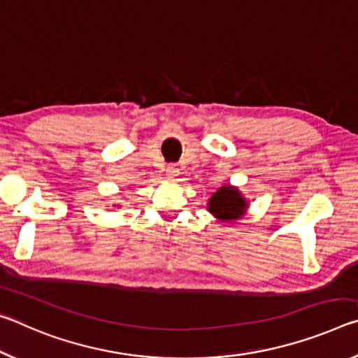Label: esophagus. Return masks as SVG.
<instances>
[{
    "instance_id": "esophagus-1",
    "label": "esophagus",
    "mask_w": 358,
    "mask_h": 358,
    "mask_svg": "<svg viewBox=\"0 0 358 358\" xmlns=\"http://www.w3.org/2000/svg\"><path fill=\"white\" fill-rule=\"evenodd\" d=\"M166 176L169 179H174L176 176H179V168L178 165H174V163H171V165L166 166Z\"/></svg>"
}]
</instances>
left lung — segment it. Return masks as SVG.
<instances>
[{"instance_id":"1","label":"left lung","mask_w":358,"mask_h":358,"mask_svg":"<svg viewBox=\"0 0 358 358\" xmlns=\"http://www.w3.org/2000/svg\"><path fill=\"white\" fill-rule=\"evenodd\" d=\"M245 208H248V204H245L241 193L230 185L220 187L209 200L210 213L225 222L241 217Z\"/></svg>"}]
</instances>
